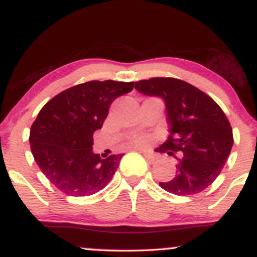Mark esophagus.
<instances>
[{
    "mask_svg": "<svg viewBox=\"0 0 257 257\" xmlns=\"http://www.w3.org/2000/svg\"><path fill=\"white\" fill-rule=\"evenodd\" d=\"M141 153H143L144 157H145L149 162H156V161H157V156L152 155V153H150V152H141Z\"/></svg>",
    "mask_w": 257,
    "mask_h": 257,
    "instance_id": "1",
    "label": "esophagus"
}]
</instances>
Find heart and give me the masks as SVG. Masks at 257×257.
<instances>
[{
  "mask_svg": "<svg viewBox=\"0 0 257 257\" xmlns=\"http://www.w3.org/2000/svg\"><path fill=\"white\" fill-rule=\"evenodd\" d=\"M151 143V139L150 137H146V135H139V137L133 138L129 144L133 146H137V147H145L147 145H150Z\"/></svg>",
  "mask_w": 257,
  "mask_h": 257,
  "instance_id": "1",
  "label": "heart"
}]
</instances>
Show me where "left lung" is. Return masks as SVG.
I'll return each mask as SVG.
<instances>
[{
    "mask_svg": "<svg viewBox=\"0 0 257 257\" xmlns=\"http://www.w3.org/2000/svg\"><path fill=\"white\" fill-rule=\"evenodd\" d=\"M135 89L164 100L170 135L159 151L175 156L176 175L159 182L178 196H193L220 175L233 145L232 126L221 107L204 91L172 77L135 82Z\"/></svg>",
    "mask_w": 257,
    "mask_h": 257,
    "instance_id": "1",
    "label": "left lung"
}]
</instances>
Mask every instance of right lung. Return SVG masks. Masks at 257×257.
<instances>
[{
  "label": "right lung",
  "instance_id": "add662e5",
  "mask_svg": "<svg viewBox=\"0 0 257 257\" xmlns=\"http://www.w3.org/2000/svg\"><path fill=\"white\" fill-rule=\"evenodd\" d=\"M133 88L134 82H85L61 91L41 108L29 141L41 172L59 191L84 197L110 182L123 155L102 159L93 153V134L101 129L113 100Z\"/></svg>",
  "mask_w": 257,
  "mask_h": 257
}]
</instances>
